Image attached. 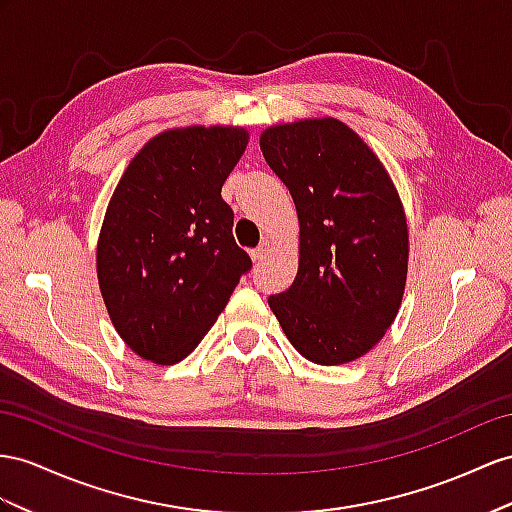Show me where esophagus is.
I'll use <instances>...</instances> for the list:
<instances>
[{
    "label": "esophagus",
    "instance_id": "34e87169",
    "mask_svg": "<svg viewBox=\"0 0 512 512\" xmlns=\"http://www.w3.org/2000/svg\"><path fill=\"white\" fill-rule=\"evenodd\" d=\"M268 251H270V242L268 240H261V244L251 251V257H253V261H257V264H259V261L266 259Z\"/></svg>",
    "mask_w": 512,
    "mask_h": 512
}]
</instances>
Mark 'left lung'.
Here are the masks:
<instances>
[{"label":"left lung","instance_id":"obj_1","mask_svg":"<svg viewBox=\"0 0 512 512\" xmlns=\"http://www.w3.org/2000/svg\"><path fill=\"white\" fill-rule=\"evenodd\" d=\"M259 144L300 222L298 274L268 305L305 359L355 361L381 342L404 294L409 231L398 192L342 121L277 125Z\"/></svg>","mask_w":512,"mask_h":512}]
</instances>
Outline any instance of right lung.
<instances>
[{"label": "right lung", "mask_w": 512, "mask_h": 512, "mask_svg": "<svg viewBox=\"0 0 512 512\" xmlns=\"http://www.w3.org/2000/svg\"><path fill=\"white\" fill-rule=\"evenodd\" d=\"M246 144L242 127L164 131L112 194L97 246L99 287L114 329L142 359H186L253 268L220 196Z\"/></svg>", "instance_id": "1"}]
</instances>
